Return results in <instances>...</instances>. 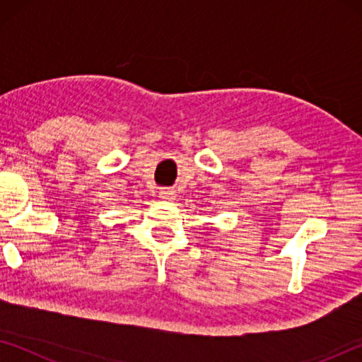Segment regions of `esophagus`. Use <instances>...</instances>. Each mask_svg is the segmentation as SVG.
Returning <instances> with one entry per match:
<instances>
[{"instance_id":"esophagus-1","label":"esophagus","mask_w":362,"mask_h":362,"mask_svg":"<svg viewBox=\"0 0 362 362\" xmlns=\"http://www.w3.org/2000/svg\"><path fill=\"white\" fill-rule=\"evenodd\" d=\"M159 196H161L163 199H174L175 198V192L173 188H161L159 189Z\"/></svg>"}]
</instances>
